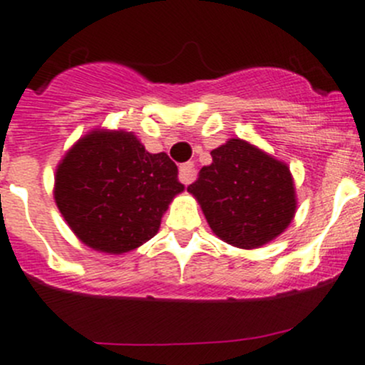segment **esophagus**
Returning <instances> with one entry per match:
<instances>
[{
  "mask_svg": "<svg viewBox=\"0 0 365 365\" xmlns=\"http://www.w3.org/2000/svg\"><path fill=\"white\" fill-rule=\"evenodd\" d=\"M196 178V165L192 162H185V164L180 165V182L189 185Z\"/></svg>",
  "mask_w": 365,
  "mask_h": 365,
  "instance_id": "esophagus-1",
  "label": "esophagus"
}]
</instances>
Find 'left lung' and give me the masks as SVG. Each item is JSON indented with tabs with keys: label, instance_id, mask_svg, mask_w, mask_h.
<instances>
[{
	"label": "left lung",
	"instance_id": "obj_1",
	"mask_svg": "<svg viewBox=\"0 0 365 365\" xmlns=\"http://www.w3.org/2000/svg\"><path fill=\"white\" fill-rule=\"evenodd\" d=\"M212 159L187 190L200 201L217 237L235 247L256 249L289 226L297 201L288 165L242 139L213 150Z\"/></svg>",
	"mask_w": 365,
	"mask_h": 365
}]
</instances>
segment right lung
Instances as JSON below:
<instances>
[{
    "mask_svg": "<svg viewBox=\"0 0 365 365\" xmlns=\"http://www.w3.org/2000/svg\"><path fill=\"white\" fill-rule=\"evenodd\" d=\"M165 155L148 153L130 132H91L56 171L54 200L91 249L127 252L159 231L162 213L183 185Z\"/></svg>",
    "mask_w": 365,
    "mask_h": 365,
    "instance_id": "obj_1",
    "label": "right lung"
}]
</instances>
